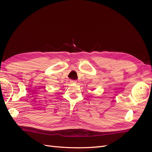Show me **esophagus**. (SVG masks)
I'll return each instance as SVG.
<instances>
[{
    "label": "esophagus",
    "mask_w": 152,
    "mask_h": 152,
    "mask_svg": "<svg viewBox=\"0 0 152 152\" xmlns=\"http://www.w3.org/2000/svg\"><path fill=\"white\" fill-rule=\"evenodd\" d=\"M77 82V80H70V83H73V84H75Z\"/></svg>",
    "instance_id": "obj_1"
}]
</instances>
